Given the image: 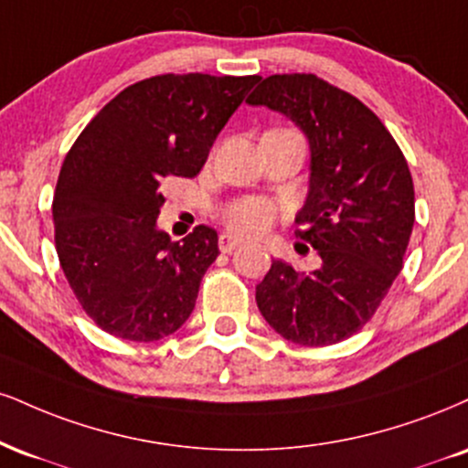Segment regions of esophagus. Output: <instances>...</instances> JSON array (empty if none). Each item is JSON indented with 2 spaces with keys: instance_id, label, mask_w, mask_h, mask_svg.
<instances>
[{
  "instance_id": "34e87169",
  "label": "esophagus",
  "mask_w": 468,
  "mask_h": 468,
  "mask_svg": "<svg viewBox=\"0 0 468 468\" xmlns=\"http://www.w3.org/2000/svg\"><path fill=\"white\" fill-rule=\"evenodd\" d=\"M239 244H241V241L238 238H233V235H229V233H222V235H219V239H218V246H219V250H222V252L235 250Z\"/></svg>"
}]
</instances>
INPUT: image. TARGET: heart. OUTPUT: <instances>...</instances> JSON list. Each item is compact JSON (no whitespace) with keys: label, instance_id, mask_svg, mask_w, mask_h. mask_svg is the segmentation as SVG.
Here are the masks:
<instances>
[{"label":"heart","instance_id":"b5f03b06","mask_svg":"<svg viewBox=\"0 0 468 468\" xmlns=\"http://www.w3.org/2000/svg\"><path fill=\"white\" fill-rule=\"evenodd\" d=\"M277 209L266 198H241L222 211L224 224L239 235H259L272 227Z\"/></svg>","mask_w":468,"mask_h":468}]
</instances>
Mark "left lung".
<instances>
[{
  "mask_svg": "<svg viewBox=\"0 0 468 468\" xmlns=\"http://www.w3.org/2000/svg\"><path fill=\"white\" fill-rule=\"evenodd\" d=\"M246 102L283 112L309 139L296 235L320 255L314 272L274 259L257 307L294 345H335L375 316L403 268L414 227L408 161L368 106L314 73L270 76Z\"/></svg>",
  "mask_w": 468,
  "mask_h": 468,
  "instance_id": "left-lung-1",
  "label": "left lung"
}]
</instances>
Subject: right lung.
Here are the masks:
<instances>
[{
    "mask_svg": "<svg viewBox=\"0 0 468 468\" xmlns=\"http://www.w3.org/2000/svg\"><path fill=\"white\" fill-rule=\"evenodd\" d=\"M259 76L163 73L126 87L76 139L52 202L60 268L87 316L133 342L172 335L194 312L218 233L156 229L167 178L196 176Z\"/></svg>",
    "mask_w": 468,
    "mask_h": 468,
    "instance_id": "1",
    "label": "right lung"
}]
</instances>
